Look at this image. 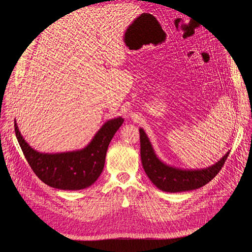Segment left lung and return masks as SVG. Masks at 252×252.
<instances>
[{
	"label": "left lung",
	"instance_id": "1",
	"mask_svg": "<svg viewBox=\"0 0 252 252\" xmlns=\"http://www.w3.org/2000/svg\"><path fill=\"white\" fill-rule=\"evenodd\" d=\"M141 159L143 168L149 180L159 190L166 192H182L201 188L209 183L222 167L229 155V151L209 167L202 169H183L170 166L159 159L152 147L144 129L140 128Z\"/></svg>",
	"mask_w": 252,
	"mask_h": 252
}]
</instances>
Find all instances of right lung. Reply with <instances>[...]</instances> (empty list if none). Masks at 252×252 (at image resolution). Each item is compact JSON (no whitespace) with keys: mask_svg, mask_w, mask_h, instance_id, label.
<instances>
[{"mask_svg":"<svg viewBox=\"0 0 252 252\" xmlns=\"http://www.w3.org/2000/svg\"><path fill=\"white\" fill-rule=\"evenodd\" d=\"M123 122L121 117L108 120L84 148L57 154L33 149L23 138L17 121L14 130L23 154L37 178L52 188L81 190L93 185L100 177L109 143Z\"/></svg>","mask_w":252,"mask_h":252,"instance_id":"add662e5","label":"right lung"}]
</instances>
